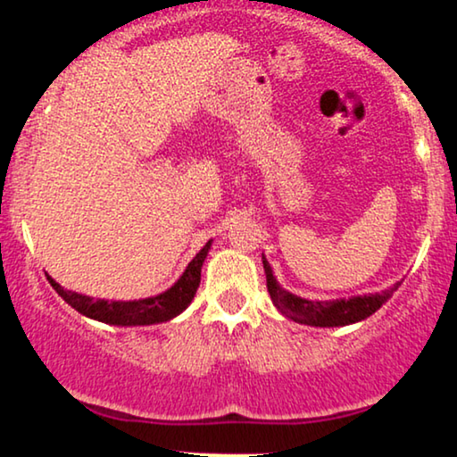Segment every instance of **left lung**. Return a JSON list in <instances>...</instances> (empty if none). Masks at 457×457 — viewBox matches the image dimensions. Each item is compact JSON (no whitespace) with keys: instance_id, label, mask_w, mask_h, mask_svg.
<instances>
[{"instance_id":"left-lung-1","label":"left lung","mask_w":457,"mask_h":457,"mask_svg":"<svg viewBox=\"0 0 457 457\" xmlns=\"http://www.w3.org/2000/svg\"><path fill=\"white\" fill-rule=\"evenodd\" d=\"M263 270L267 278V292H270L273 305L282 312L286 318L299 324L315 326V328H337V326H349L355 321H361L370 318V315L378 312L385 303L391 299L393 292L399 288L401 282H397L393 288L376 292V295H363V296H351V299H337V301H309L301 299V296L292 295V292L284 290L273 278V271L270 263H267L263 254Z\"/></svg>"}]
</instances>
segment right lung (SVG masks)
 Here are the masks:
<instances>
[{"mask_svg": "<svg viewBox=\"0 0 457 457\" xmlns=\"http://www.w3.org/2000/svg\"><path fill=\"white\" fill-rule=\"evenodd\" d=\"M209 240L200 248V253L187 263L186 271L181 273V278L175 282L171 288L161 292L156 296H148V299L139 301H104V299H91L87 295H79V292L66 290L60 286L56 279L47 276L54 290L58 292L62 299L69 303L72 309H77L79 313L85 318L104 321L111 326H152L161 324V321H169L184 312L190 305L194 295H196L198 284H200V270L209 254L211 248Z\"/></svg>", "mask_w": 457, "mask_h": 457, "instance_id": "add662e5", "label": "right lung"}]
</instances>
